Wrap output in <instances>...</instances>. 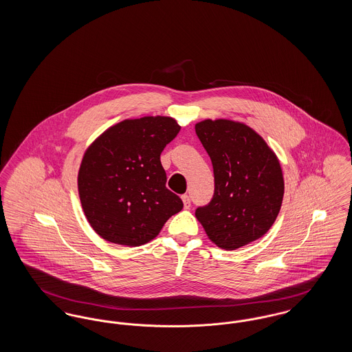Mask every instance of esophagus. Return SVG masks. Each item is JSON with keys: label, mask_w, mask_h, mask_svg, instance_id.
Masks as SVG:
<instances>
[{"label": "esophagus", "mask_w": 352, "mask_h": 352, "mask_svg": "<svg viewBox=\"0 0 352 352\" xmlns=\"http://www.w3.org/2000/svg\"><path fill=\"white\" fill-rule=\"evenodd\" d=\"M182 201H184V210H188V208H190V206H191L190 197H188V195H182Z\"/></svg>", "instance_id": "34e87169"}]
</instances>
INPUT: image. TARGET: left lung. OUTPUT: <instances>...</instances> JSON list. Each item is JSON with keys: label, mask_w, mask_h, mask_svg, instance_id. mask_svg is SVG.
<instances>
[{"label": "left lung", "mask_w": 352, "mask_h": 352, "mask_svg": "<svg viewBox=\"0 0 352 352\" xmlns=\"http://www.w3.org/2000/svg\"><path fill=\"white\" fill-rule=\"evenodd\" d=\"M208 153L215 192L195 217L219 248L234 251L268 232L281 210L284 175L276 153L244 122L218 118L195 124Z\"/></svg>", "instance_id": "left-lung-1"}]
</instances>
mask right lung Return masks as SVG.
Wrapping results in <instances>:
<instances>
[{
    "instance_id": "add662e5",
    "label": "right lung",
    "mask_w": 352,
    "mask_h": 352,
    "mask_svg": "<svg viewBox=\"0 0 352 352\" xmlns=\"http://www.w3.org/2000/svg\"><path fill=\"white\" fill-rule=\"evenodd\" d=\"M181 131L168 116L128 118L84 151L78 191L84 215L101 239L126 247L149 243L184 208L166 188L161 153Z\"/></svg>"
}]
</instances>
